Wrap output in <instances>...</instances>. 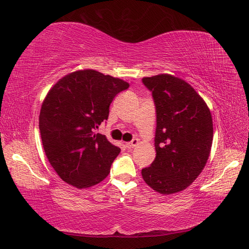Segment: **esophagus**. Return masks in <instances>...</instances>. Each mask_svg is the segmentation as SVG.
<instances>
[{"label": "esophagus", "instance_id": "obj_1", "mask_svg": "<svg viewBox=\"0 0 249 249\" xmlns=\"http://www.w3.org/2000/svg\"><path fill=\"white\" fill-rule=\"evenodd\" d=\"M137 144H138V139L134 138V139H132L130 142H126L125 143V147L128 148V149H132V148H134L135 145H137Z\"/></svg>", "mask_w": 249, "mask_h": 249}]
</instances>
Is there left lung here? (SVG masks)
Returning <instances> with one entry per match:
<instances>
[{
  "instance_id": "8db88e82",
  "label": "left lung",
  "mask_w": 249,
  "mask_h": 249,
  "mask_svg": "<svg viewBox=\"0 0 249 249\" xmlns=\"http://www.w3.org/2000/svg\"><path fill=\"white\" fill-rule=\"evenodd\" d=\"M152 93L156 113V157L143 168V180L161 195L191 185L210 154L213 124L207 105L184 80L162 74L142 78Z\"/></svg>"
}]
</instances>
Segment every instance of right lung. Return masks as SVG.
<instances>
[{"label":"right lung","mask_w":249,"mask_h":249,"mask_svg":"<svg viewBox=\"0 0 249 249\" xmlns=\"http://www.w3.org/2000/svg\"><path fill=\"white\" fill-rule=\"evenodd\" d=\"M128 88L121 79L84 70L60 79L48 92L39 117L42 143L68 184L89 188L110 173L120 149L95 131L107 119L115 96Z\"/></svg>","instance_id":"right-lung-1"}]
</instances>
